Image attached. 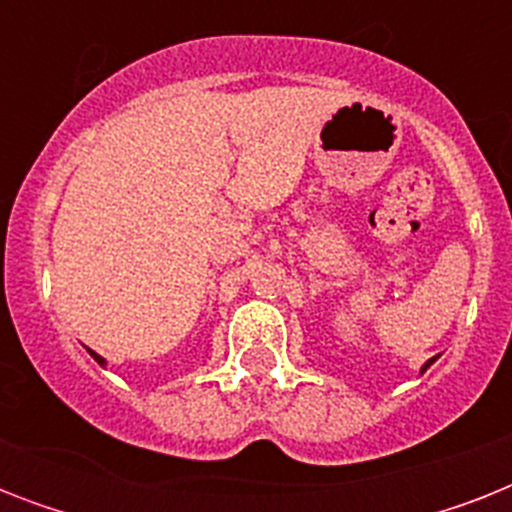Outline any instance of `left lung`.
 <instances>
[{
    "instance_id": "1",
    "label": "left lung",
    "mask_w": 512,
    "mask_h": 512,
    "mask_svg": "<svg viewBox=\"0 0 512 512\" xmlns=\"http://www.w3.org/2000/svg\"><path fill=\"white\" fill-rule=\"evenodd\" d=\"M433 361H436V356L430 358V361H425V366H422V372H425V369H428V366H430V364H433Z\"/></svg>"
}]
</instances>
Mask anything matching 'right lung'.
<instances>
[{
  "label": "right lung",
  "mask_w": 512,
  "mask_h": 512,
  "mask_svg": "<svg viewBox=\"0 0 512 512\" xmlns=\"http://www.w3.org/2000/svg\"><path fill=\"white\" fill-rule=\"evenodd\" d=\"M87 353H90V356L95 358V361H98L100 366H106V358H103V356H98V353H95V350H90V348H87Z\"/></svg>",
  "instance_id": "obj_1"
}]
</instances>
